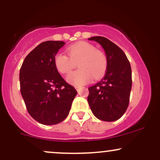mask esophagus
<instances>
[{"label": "esophagus", "instance_id": "obj_1", "mask_svg": "<svg viewBox=\"0 0 160 160\" xmlns=\"http://www.w3.org/2000/svg\"><path fill=\"white\" fill-rule=\"evenodd\" d=\"M76 89H77V91L78 92H80V90H81V89H82V87H80V86H76Z\"/></svg>", "mask_w": 160, "mask_h": 160}]
</instances>
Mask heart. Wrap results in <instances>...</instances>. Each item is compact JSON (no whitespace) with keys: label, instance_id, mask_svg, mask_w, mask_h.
<instances>
[{"label":"heart","instance_id":"obj_1","mask_svg":"<svg viewBox=\"0 0 160 160\" xmlns=\"http://www.w3.org/2000/svg\"><path fill=\"white\" fill-rule=\"evenodd\" d=\"M68 56L58 52L55 56L54 64L62 74H68L76 66L80 68L73 71L67 77L69 83L81 86L92 81L93 77L99 79L107 69L108 62L103 52L95 49V46L88 42H78L68 48Z\"/></svg>","mask_w":160,"mask_h":160}]
</instances>
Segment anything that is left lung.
Returning <instances> with one entry per match:
<instances>
[{"instance_id":"obj_1","label":"left lung","mask_w":160,"mask_h":160,"mask_svg":"<svg viewBox=\"0 0 160 160\" xmlns=\"http://www.w3.org/2000/svg\"><path fill=\"white\" fill-rule=\"evenodd\" d=\"M89 40L104 49L108 65L104 78L89 88L88 103L92 112L101 120H119L127 109L132 89V69L123 51L104 37H92Z\"/></svg>"}]
</instances>
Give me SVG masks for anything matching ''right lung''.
<instances>
[{
  "instance_id": "obj_1",
  "label": "right lung",
  "mask_w": 160,
  "mask_h": 160,
  "mask_svg": "<svg viewBox=\"0 0 160 160\" xmlns=\"http://www.w3.org/2000/svg\"><path fill=\"white\" fill-rule=\"evenodd\" d=\"M65 44L63 41L43 42L25 57L20 69V90L28 111L43 125L65 120L78 93L54 64L55 56Z\"/></svg>"
}]
</instances>
